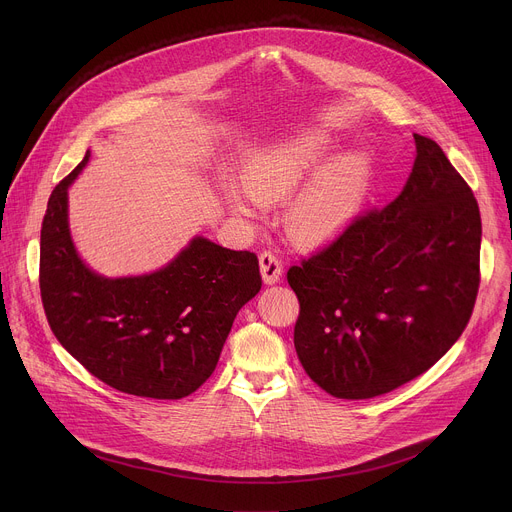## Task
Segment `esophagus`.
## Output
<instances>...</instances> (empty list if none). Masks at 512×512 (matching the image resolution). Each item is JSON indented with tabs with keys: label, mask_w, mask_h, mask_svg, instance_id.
<instances>
[{
	"label": "esophagus",
	"mask_w": 512,
	"mask_h": 512,
	"mask_svg": "<svg viewBox=\"0 0 512 512\" xmlns=\"http://www.w3.org/2000/svg\"><path fill=\"white\" fill-rule=\"evenodd\" d=\"M259 265H261V275H263V281L267 285H273L279 281L281 273H283V265L279 261V257L271 251H263L259 255Z\"/></svg>",
	"instance_id": "obj_1"
}]
</instances>
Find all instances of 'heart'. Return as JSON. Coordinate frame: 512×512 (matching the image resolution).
I'll list each match as a JSON object with an SVG mask.
<instances>
[{"label": "heart", "instance_id": "heart-1", "mask_svg": "<svg viewBox=\"0 0 512 512\" xmlns=\"http://www.w3.org/2000/svg\"><path fill=\"white\" fill-rule=\"evenodd\" d=\"M330 139L320 131H306L279 139L249 158L243 184H225L223 198L243 216H257L263 203L294 192L328 156ZM364 190L367 166L360 158H338L322 166L291 198L285 225L304 245H322L338 237L356 216Z\"/></svg>", "mask_w": 512, "mask_h": 512}]
</instances>
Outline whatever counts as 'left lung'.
<instances>
[{"instance_id":"left-lung-1","label":"left lung","mask_w":512,"mask_h":512,"mask_svg":"<svg viewBox=\"0 0 512 512\" xmlns=\"http://www.w3.org/2000/svg\"><path fill=\"white\" fill-rule=\"evenodd\" d=\"M413 137L417 156L401 194L287 271L300 300L298 358L338 399H371L423 375L474 310L478 202L440 145Z\"/></svg>"}]
</instances>
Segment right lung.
I'll return each mask as SVG.
<instances>
[{
  "mask_svg": "<svg viewBox=\"0 0 512 512\" xmlns=\"http://www.w3.org/2000/svg\"><path fill=\"white\" fill-rule=\"evenodd\" d=\"M50 194L40 233V294L58 342L105 385L137 397L182 399L216 369L239 310L259 294L257 255L194 237L166 267L103 277L68 229V186Z\"/></svg>",
  "mask_w": 512,
  "mask_h": 512,
  "instance_id": "right-lung-1",
  "label": "right lung"
}]
</instances>
